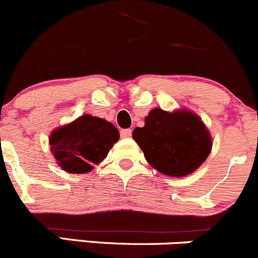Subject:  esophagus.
Wrapping results in <instances>:
<instances>
[{
	"label": "esophagus",
	"mask_w": 258,
	"mask_h": 258,
	"mask_svg": "<svg viewBox=\"0 0 258 258\" xmlns=\"http://www.w3.org/2000/svg\"><path fill=\"white\" fill-rule=\"evenodd\" d=\"M121 138H130L132 137V129H121L120 130Z\"/></svg>",
	"instance_id": "1"
}]
</instances>
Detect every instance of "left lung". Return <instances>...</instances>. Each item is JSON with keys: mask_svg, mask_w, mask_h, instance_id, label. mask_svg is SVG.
Segmentation results:
<instances>
[{"mask_svg": "<svg viewBox=\"0 0 258 258\" xmlns=\"http://www.w3.org/2000/svg\"><path fill=\"white\" fill-rule=\"evenodd\" d=\"M133 139L154 169L171 177L192 174L211 153L212 139L200 116L188 109L149 111Z\"/></svg>", "mask_w": 258, "mask_h": 258, "instance_id": "1", "label": "left lung"}]
</instances>
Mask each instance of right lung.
<instances>
[{
	"instance_id": "add662e5",
	"label": "right lung",
	"mask_w": 258,
	"mask_h": 258,
	"mask_svg": "<svg viewBox=\"0 0 258 258\" xmlns=\"http://www.w3.org/2000/svg\"><path fill=\"white\" fill-rule=\"evenodd\" d=\"M119 140V130L105 119L83 114L49 135L50 153L70 174H87L99 165Z\"/></svg>"
}]
</instances>
